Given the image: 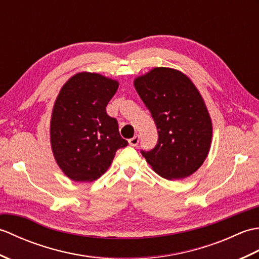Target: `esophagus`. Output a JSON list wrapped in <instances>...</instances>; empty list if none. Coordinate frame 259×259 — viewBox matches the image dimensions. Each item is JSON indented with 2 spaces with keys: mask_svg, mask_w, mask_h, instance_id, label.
Returning <instances> with one entry per match:
<instances>
[{
  "mask_svg": "<svg viewBox=\"0 0 259 259\" xmlns=\"http://www.w3.org/2000/svg\"><path fill=\"white\" fill-rule=\"evenodd\" d=\"M139 140H140V137L137 135V136L134 137V138L129 139V145L133 146V147H137V146H138V144H139Z\"/></svg>",
  "mask_w": 259,
  "mask_h": 259,
  "instance_id": "1",
  "label": "esophagus"
}]
</instances>
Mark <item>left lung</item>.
<instances>
[{
	"label": "left lung",
	"instance_id": "1",
	"mask_svg": "<svg viewBox=\"0 0 259 259\" xmlns=\"http://www.w3.org/2000/svg\"><path fill=\"white\" fill-rule=\"evenodd\" d=\"M135 88L151 113L158 142L142 156L168 180L197 171L208 156L212 123L201 95L191 80L171 68H155L135 79Z\"/></svg>",
	"mask_w": 259,
	"mask_h": 259
}]
</instances>
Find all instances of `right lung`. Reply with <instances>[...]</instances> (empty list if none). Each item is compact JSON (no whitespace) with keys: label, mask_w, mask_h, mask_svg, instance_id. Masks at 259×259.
Here are the masks:
<instances>
[{"label":"right lung","mask_w":259,"mask_h":259,"mask_svg":"<svg viewBox=\"0 0 259 259\" xmlns=\"http://www.w3.org/2000/svg\"><path fill=\"white\" fill-rule=\"evenodd\" d=\"M119 82L99 73L80 72L65 82L54 102L51 148L63 174L76 183H91L107 171L115 152L128 145L117 119L107 114Z\"/></svg>","instance_id":"right-lung-1"}]
</instances>
